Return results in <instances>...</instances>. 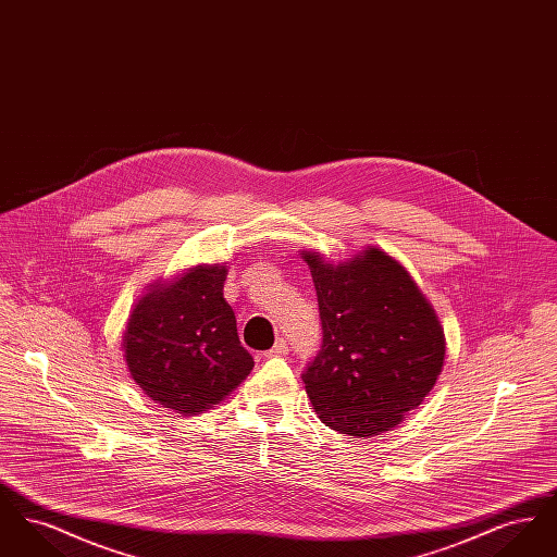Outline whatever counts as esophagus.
<instances>
[{"mask_svg":"<svg viewBox=\"0 0 557 557\" xmlns=\"http://www.w3.org/2000/svg\"><path fill=\"white\" fill-rule=\"evenodd\" d=\"M286 352H288V343L284 338H280V341H275V345L267 350L265 357H282Z\"/></svg>","mask_w":557,"mask_h":557,"instance_id":"34e87169","label":"esophagus"}]
</instances>
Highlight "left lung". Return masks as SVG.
<instances>
[{"mask_svg":"<svg viewBox=\"0 0 557 557\" xmlns=\"http://www.w3.org/2000/svg\"><path fill=\"white\" fill-rule=\"evenodd\" d=\"M318 290L323 343L302 371L319 420L375 436L422 405L445 363V334L407 269L368 248L343 265L302 252Z\"/></svg>","mask_w":557,"mask_h":557,"instance_id":"8db88e82","label":"left lung"}]
</instances>
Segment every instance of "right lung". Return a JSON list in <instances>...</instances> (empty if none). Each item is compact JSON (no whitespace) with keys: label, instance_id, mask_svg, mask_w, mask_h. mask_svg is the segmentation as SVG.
<instances>
[{"label":"right lung","instance_id":"obj_1","mask_svg":"<svg viewBox=\"0 0 557 557\" xmlns=\"http://www.w3.org/2000/svg\"><path fill=\"white\" fill-rule=\"evenodd\" d=\"M225 277L227 265L191 267L171 284H154L127 321L123 348L135 384L177 413L211 409L255 368L223 298Z\"/></svg>","mask_w":557,"mask_h":557}]
</instances>
